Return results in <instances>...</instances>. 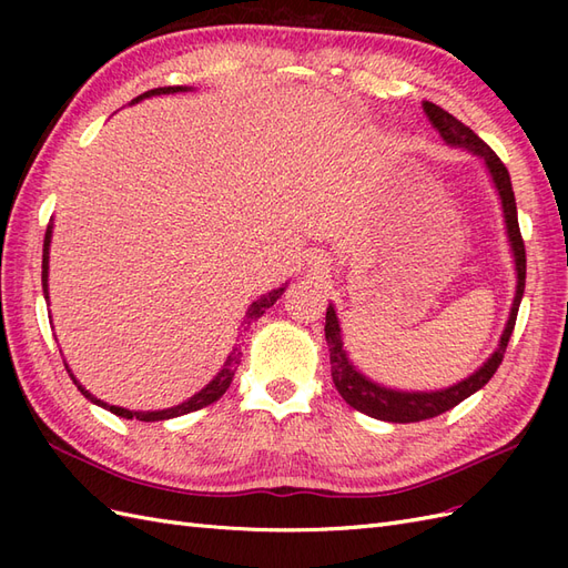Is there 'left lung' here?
Wrapping results in <instances>:
<instances>
[{
    "mask_svg": "<svg viewBox=\"0 0 568 568\" xmlns=\"http://www.w3.org/2000/svg\"><path fill=\"white\" fill-rule=\"evenodd\" d=\"M424 113L426 118L432 120V125L440 132V136L450 146H462L471 151L474 156H480L488 168V173L493 178V184L500 194L503 201V213H505V222H507V236L511 244V253H514V265H517V296H514L511 303V313L507 320L505 332L500 336V346L495 348V353L488 357V363H484V367L476 369L467 379L443 388V390H393L386 386H379L369 382L365 374H359L353 363L348 359L346 351H343V341H341V326H338V317L334 305L329 303L326 307V324H324V336L326 343H329V359H332V379L336 390L341 393V398L346 400L351 407H355L363 415H369L374 419L382 422H393V424H409V422H422V419H432L443 415V412L453 409L455 405H459L464 398H469L478 388H484L490 376L497 372V367L503 365V357L507 351L509 336L514 332V324H517V313L519 305L524 298V286H526V248H524V239H521V230H519V217H517V201H514V189H511V180L505 163L497 159V153L480 140V136L457 120L455 115H450L448 111H443L440 106L432 104V101H424Z\"/></svg>",
    "mask_w": 568,
    "mask_h": 568,
    "instance_id": "8db88e82",
    "label": "left lung"
}]
</instances>
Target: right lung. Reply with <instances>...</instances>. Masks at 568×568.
<instances>
[{"label":"right lung","mask_w":568,"mask_h":568,"mask_svg":"<svg viewBox=\"0 0 568 568\" xmlns=\"http://www.w3.org/2000/svg\"><path fill=\"white\" fill-rule=\"evenodd\" d=\"M173 92H186V88H156V90H149V92L140 94L136 99H132V104H134V101L146 99V97L173 94ZM49 244H51V225L47 227V234H44V251H42V288H44V298H49V291H47V286H49V284H47V277H49ZM284 288H286V286H280V288L270 291L267 296L257 298V301L248 307L244 324H251V320H257V317H261V315L267 311V307H272L274 303H277V298L284 294ZM239 363H242V359H239V353H236V348H234L232 355L227 357V363L222 365V369L217 372V376H215V379H213L209 386L201 388L196 395H192V398L184 400L182 405L168 407V409H156V412H134V409H125V407H115V405H109V403H101V400L94 398V395H92L90 390H84V388L78 384V379H75L73 374H71V379H73V384L78 386V390L84 395V398L97 403L99 407H104V409L113 412V415H118V417H123V419H140V422H161V419H173V417L189 415V412H196V409H201V407H205V405H211V403L220 400L222 393H225V390L230 388ZM68 372H71V369H68Z\"/></svg>","instance_id":"1"}]
</instances>
